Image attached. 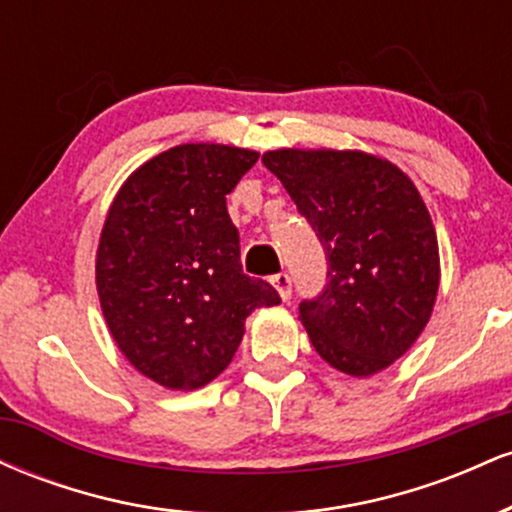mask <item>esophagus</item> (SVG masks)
Instances as JSON below:
<instances>
[{
    "mask_svg": "<svg viewBox=\"0 0 512 512\" xmlns=\"http://www.w3.org/2000/svg\"><path fill=\"white\" fill-rule=\"evenodd\" d=\"M272 286L276 291H279L281 301H284V303L291 301V276L289 274H286V272L274 274L272 276Z\"/></svg>",
    "mask_w": 512,
    "mask_h": 512,
    "instance_id": "34e87169",
    "label": "esophagus"
}]
</instances>
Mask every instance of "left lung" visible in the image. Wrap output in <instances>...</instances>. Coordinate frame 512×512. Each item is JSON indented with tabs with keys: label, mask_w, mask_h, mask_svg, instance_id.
<instances>
[{
	"label": "left lung",
	"mask_w": 512,
	"mask_h": 512,
	"mask_svg": "<svg viewBox=\"0 0 512 512\" xmlns=\"http://www.w3.org/2000/svg\"><path fill=\"white\" fill-rule=\"evenodd\" d=\"M327 252L325 291L303 301L315 351L354 378L380 373L424 332L440 286L438 238L404 170L366 151L262 154Z\"/></svg>",
	"instance_id": "8db88e82"
}]
</instances>
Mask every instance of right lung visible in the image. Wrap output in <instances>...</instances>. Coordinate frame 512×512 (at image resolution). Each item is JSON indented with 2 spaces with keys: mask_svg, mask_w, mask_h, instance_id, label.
I'll use <instances>...</instances> for the list:
<instances>
[{
  "mask_svg": "<svg viewBox=\"0 0 512 512\" xmlns=\"http://www.w3.org/2000/svg\"><path fill=\"white\" fill-rule=\"evenodd\" d=\"M257 151L180 144L122 182L96 252V289L110 337L139 373L168 390L204 387L236 356L245 317L279 305L240 264L226 195Z\"/></svg>",
  "mask_w": 512,
  "mask_h": 512,
  "instance_id": "right-lung-1",
  "label": "right lung"
}]
</instances>
